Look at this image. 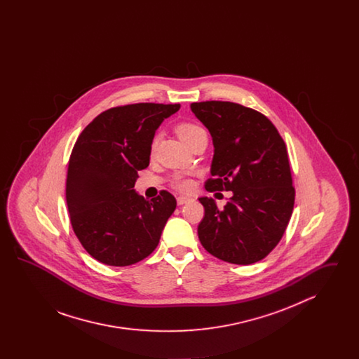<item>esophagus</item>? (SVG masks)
Here are the masks:
<instances>
[{
	"instance_id": "obj_1",
	"label": "esophagus",
	"mask_w": 359,
	"mask_h": 359,
	"mask_svg": "<svg viewBox=\"0 0 359 359\" xmlns=\"http://www.w3.org/2000/svg\"><path fill=\"white\" fill-rule=\"evenodd\" d=\"M192 199L189 198V196H179L177 199H176V202H177V205H183L188 203V202H191Z\"/></svg>"
}]
</instances>
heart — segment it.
Instances as JSON below:
<instances>
[{
    "label": "heart",
    "instance_id": "b5f03b06",
    "mask_svg": "<svg viewBox=\"0 0 359 359\" xmlns=\"http://www.w3.org/2000/svg\"><path fill=\"white\" fill-rule=\"evenodd\" d=\"M205 132L201 126L195 125V123H189V122H184V123H180L176 126V133L179 138L188 145L195 137L198 136L199 133ZM176 187L180 188V189H189L191 188V182L186 180V179H179L176 182Z\"/></svg>",
    "mask_w": 359,
    "mask_h": 359
}]
</instances>
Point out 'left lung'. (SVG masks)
<instances>
[{
    "label": "left lung",
    "mask_w": 359,
    "mask_h": 359,
    "mask_svg": "<svg viewBox=\"0 0 359 359\" xmlns=\"http://www.w3.org/2000/svg\"><path fill=\"white\" fill-rule=\"evenodd\" d=\"M191 110L214 145L205 189L233 192L222 210L212 198H199L205 207L198 226L201 243L226 262L255 264L280 242L293 211L285 142L264 114L238 103L195 102Z\"/></svg>",
    "instance_id": "8db88e82"
}]
</instances>
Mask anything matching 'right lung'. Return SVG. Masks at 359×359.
<instances>
[{"instance_id": "obj_1", "label": "right lung", "mask_w": 359, "mask_h": 359, "mask_svg": "<svg viewBox=\"0 0 359 359\" xmlns=\"http://www.w3.org/2000/svg\"><path fill=\"white\" fill-rule=\"evenodd\" d=\"M179 103L113 107L90 122L69 157L66 199L75 236L86 252L111 266L149 256L176 208L168 191L145 199L137 172L149 165L154 133Z\"/></svg>"}]
</instances>
